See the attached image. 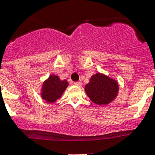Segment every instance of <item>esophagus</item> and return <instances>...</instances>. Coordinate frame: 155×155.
<instances>
[{
	"mask_svg": "<svg viewBox=\"0 0 155 155\" xmlns=\"http://www.w3.org/2000/svg\"><path fill=\"white\" fill-rule=\"evenodd\" d=\"M74 84L75 85H78V86H81L82 85V83L80 81H77V82H74Z\"/></svg>",
	"mask_w": 155,
	"mask_h": 155,
	"instance_id": "1",
	"label": "esophagus"
}]
</instances>
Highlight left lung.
<instances>
[{
  "instance_id": "8db88e82",
  "label": "left lung",
  "mask_w": 155,
  "mask_h": 155,
  "mask_svg": "<svg viewBox=\"0 0 155 155\" xmlns=\"http://www.w3.org/2000/svg\"><path fill=\"white\" fill-rule=\"evenodd\" d=\"M84 90L91 102L99 105H107L117 96L119 85L114 79L103 74L97 73L91 76Z\"/></svg>"
}]
</instances>
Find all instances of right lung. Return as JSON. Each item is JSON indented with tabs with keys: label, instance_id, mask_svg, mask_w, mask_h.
I'll use <instances>...</instances> for the list:
<instances>
[{
	"label": "right lung",
	"instance_id": "1",
	"mask_svg": "<svg viewBox=\"0 0 155 155\" xmlns=\"http://www.w3.org/2000/svg\"><path fill=\"white\" fill-rule=\"evenodd\" d=\"M68 86L67 81H61L58 76L51 74L42 84L41 96L47 102H54L61 98Z\"/></svg>",
	"mask_w": 155,
	"mask_h": 155
}]
</instances>
